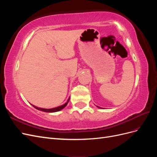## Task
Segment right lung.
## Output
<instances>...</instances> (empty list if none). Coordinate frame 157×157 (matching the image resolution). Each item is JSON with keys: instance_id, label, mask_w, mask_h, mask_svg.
Masks as SVG:
<instances>
[{"instance_id": "add662e5", "label": "right lung", "mask_w": 157, "mask_h": 157, "mask_svg": "<svg viewBox=\"0 0 157 157\" xmlns=\"http://www.w3.org/2000/svg\"><path fill=\"white\" fill-rule=\"evenodd\" d=\"M69 99L70 98H69V99L67 100V102H66L64 105H61V106H59L58 107H55V108H52V109H42V108H39V107H37L35 105H32L33 107H34L35 109H38V110L39 111H44V112H48V113H53V112H57V111H59L60 110H61V109H63L66 105H67V103L69 101Z\"/></svg>"}]
</instances>
